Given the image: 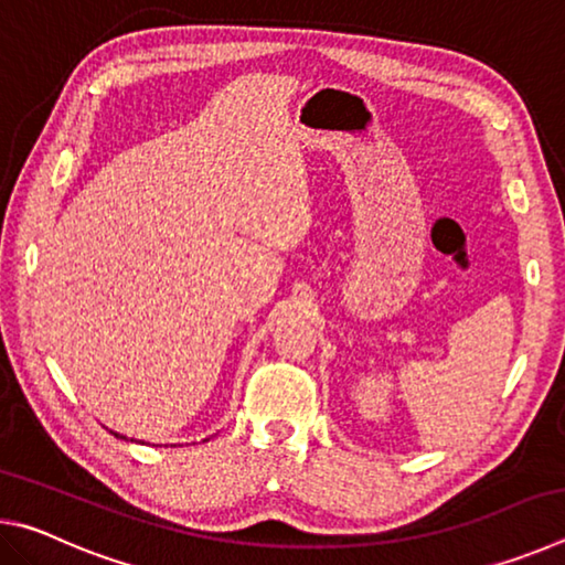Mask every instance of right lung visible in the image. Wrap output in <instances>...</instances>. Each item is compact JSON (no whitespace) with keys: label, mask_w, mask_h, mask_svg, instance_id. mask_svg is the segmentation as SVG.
<instances>
[{"label":"right lung","mask_w":565,"mask_h":565,"mask_svg":"<svg viewBox=\"0 0 565 565\" xmlns=\"http://www.w3.org/2000/svg\"><path fill=\"white\" fill-rule=\"evenodd\" d=\"M114 434V431H111ZM114 436H117V438H124V441H127V436H119V434H114ZM206 441H209V438H206Z\"/></svg>","instance_id":"obj_1"}]
</instances>
